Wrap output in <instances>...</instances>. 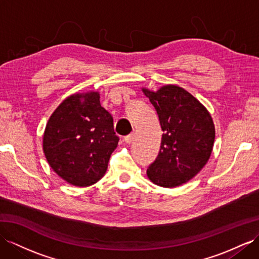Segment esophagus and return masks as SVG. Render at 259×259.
Returning <instances> with one entry per match:
<instances>
[{"mask_svg": "<svg viewBox=\"0 0 259 259\" xmlns=\"http://www.w3.org/2000/svg\"><path fill=\"white\" fill-rule=\"evenodd\" d=\"M134 139H135V135H134V134H131V135H129V136H125L123 140H124V142H125V143L130 144V143L134 142Z\"/></svg>", "mask_w": 259, "mask_h": 259, "instance_id": "1", "label": "esophagus"}]
</instances>
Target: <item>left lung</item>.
I'll list each match as a JSON object with an SVG mask.
<instances>
[{
  "label": "left lung",
  "mask_w": 259,
  "mask_h": 259,
  "mask_svg": "<svg viewBox=\"0 0 259 259\" xmlns=\"http://www.w3.org/2000/svg\"><path fill=\"white\" fill-rule=\"evenodd\" d=\"M157 112L163 130L161 149L147 169L157 186L173 188L195 177L209 161L215 129L207 108L181 86L142 89Z\"/></svg>",
  "instance_id": "1"
}]
</instances>
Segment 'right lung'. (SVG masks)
I'll use <instances>...</instances> for the list:
<instances>
[{"instance_id":"obj_1","label":"right lung","mask_w":259,"mask_h":259,"mask_svg":"<svg viewBox=\"0 0 259 259\" xmlns=\"http://www.w3.org/2000/svg\"><path fill=\"white\" fill-rule=\"evenodd\" d=\"M99 97L93 91L66 97L46 125L45 156L55 173L73 186L88 187L101 180L118 145L114 120Z\"/></svg>"}]
</instances>
